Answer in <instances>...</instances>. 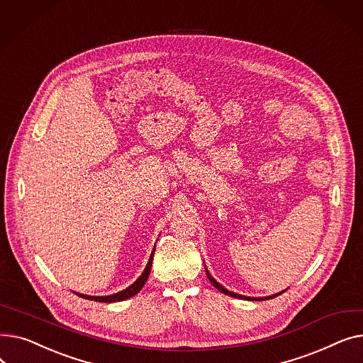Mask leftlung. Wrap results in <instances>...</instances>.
<instances>
[{
  "instance_id": "1",
  "label": "left lung",
  "mask_w": 363,
  "mask_h": 363,
  "mask_svg": "<svg viewBox=\"0 0 363 363\" xmlns=\"http://www.w3.org/2000/svg\"><path fill=\"white\" fill-rule=\"evenodd\" d=\"M204 269H206V275H207V278H208V281H211L212 284H213V287H216L220 293H223V294H228V296H231V297H237V298H242V300H269V298H274V297H277V296H279V294H275V296H269V297H259V298H256V297H245V296H241V294H237V293H233V291H228L226 289H223L222 285L219 284V282H216L215 281V278L208 274V271H207V268L204 266Z\"/></svg>"
}]
</instances>
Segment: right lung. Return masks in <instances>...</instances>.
<instances>
[{
	"label": "right lung",
	"mask_w": 363,
	"mask_h": 363,
	"mask_svg": "<svg viewBox=\"0 0 363 363\" xmlns=\"http://www.w3.org/2000/svg\"><path fill=\"white\" fill-rule=\"evenodd\" d=\"M152 256H155V249H152V252H151L150 260H148V263H147V266H145V269H144L143 275H141L135 282H133V284L130 285V287H128L126 290H123V291H121V293H116V294H113V296H104V297H94V296H85V294H78V296H81V297H84V298H86V300H95V301H101V303H113V301H122V300H126V298H129V297H132V296L138 294V293L141 291V289L144 287V284H145L147 279H148V275H150V271H151Z\"/></svg>",
	"instance_id": "obj_1"
}]
</instances>
